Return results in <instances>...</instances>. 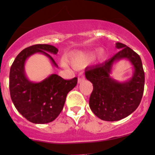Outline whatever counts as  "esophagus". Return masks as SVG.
Here are the masks:
<instances>
[{
	"label": "esophagus",
	"mask_w": 155,
	"mask_h": 155,
	"mask_svg": "<svg viewBox=\"0 0 155 155\" xmlns=\"http://www.w3.org/2000/svg\"><path fill=\"white\" fill-rule=\"evenodd\" d=\"M84 80V74L80 73V75H79V76H78V82H79V83H81Z\"/></svg>",
	"instance_id": "1"
}]
</instances>
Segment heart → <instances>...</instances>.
Segmentation results:
<instances>
[{"label":"heart","instance_id":"b5f03b06","mask_svg":"<svg viewBox=\"0 0 155 155\" xmlns=\"http://www.w3.org/2000/svg\"><path fill=\"white\" fill-rule=\"evenodd\" d=\"M92 53H80L75 54L71 56V62L73 63V64L76 66H84V65L88 64L92 58ZM98 58L99 60H102L104 57V52L103 51H99L98 53Z\"/></svg>","mask_w":155,"mask_h":155}]
</instances>
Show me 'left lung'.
<instances>
[{
	"label": "left lung",
	"instance_id": "obj_1",
	"mask_svg": "<svg viewBox=\"0 0 155 155\" xmlns=\"http://www.w3.org/2000/svg\"><path fill=\"white\" fill-rule=\"evenodd\" d=\"M120 51L101 64L87 68L85 76L93 84L89 99L92 112L104 121H119L139 107L144 91L145 74L140 56L130 48L116 43ZM123 58L130 60L134 73L130 80L118 82L110 77L113 64Z\"/></svg>",
	"mask_w": 155,
	"mask_h": 155
}]
</instances>
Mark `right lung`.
<instances>
[{
  "instance_id": "1",
  "label": "right lung",
  "mask_w": 155,
  "mask_h": 155,
  "mask_svg": "<svg viewBox=\"0 0 155 155\" xmlns=\"http://www.w3.org/2000/svg\"><path fill=\"white\" fill-rule=\"evenodd\" d=\"M58 49L52 45H35L20 52L12 63L9 73L10 96L15 107L31 123L44 124L52 122L60 114L68 93L77 84L76 77L66 80L56 74L49 75L39 83L31 82L25 75V61L35 53L44 54L57 64L50 53Z\"/></svg>"
}]
</instances>
